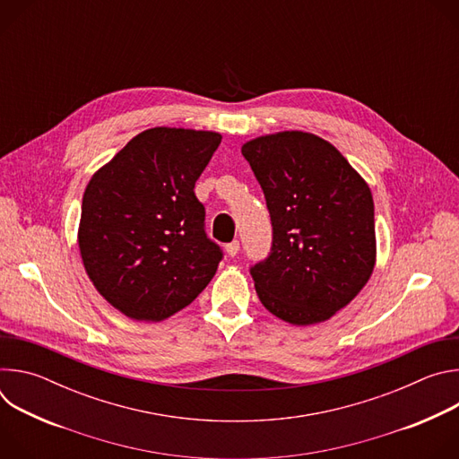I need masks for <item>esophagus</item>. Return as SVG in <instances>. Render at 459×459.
<instances>
[{
    "mask_svg": "<svg viewBox=\"0 0 459 459\" xmlns=\"http://www.w3.org/2000/svg\"><path fill=\"white\" fill-rule=\"evenodd\" d=\"M225 252H227L230 257H234V255L239 252V241L234 239V241H230L229 245H225Z\"/></svg>",
    "mask_w": 459,
    "mask_h": 459,
    "instance_id": "obj_1",
    "label": "esophagus"
}]
</instances>
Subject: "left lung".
Masks as SVG:
<instances>
[{"instance_id": "1", "label": "left lung", "mask_w": 459, "mask_h": 459, "mask_svg": "<svg viewBox=\"0 0 459 459\" xmlns=\"http://www.w3.org/2000/svg\"><path fill=\"white\" fill-rule=\"evenodd\" d=\"M241 154L273 221L271 255L250 269L259 301L290 325L331 319L361 292L376 265L367 181L334 145L303 130L254 138Z\"/></svg>"}]
</instances>
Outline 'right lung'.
<instances>
[{"instance_id": "obj_1", "label": "right lung", "mask_w": 459, "mask_h": 459, "mask_svg": "<svg viewBox=\"0 0 459 459\" xmlns=\"http://www.w3.org/2000/svg\"><path fill=\"white\" fill-rule=\"evenodd\" d=\"M221 134L154 126L98 169L83 194L78 247L96 290L136 321H163L214 278L221 250L194 194Z\"/></svg>"}]
</instances>
